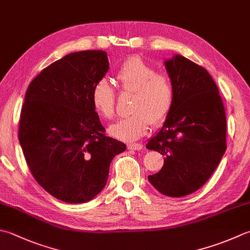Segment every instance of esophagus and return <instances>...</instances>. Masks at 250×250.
Here are the masks:
<instances>
[{"label":"esophagus","mask_w":250,"mask_h":250,"mask_svg":"<svg viewBox=\"0 0 250 250\" xmlns=\"http://www.w3.org/2000/svg\"><path fill=\"white\" fill-rule=\"evenodd\" d=\"M143 148V145L140 143H133V144H128V149H133V150H141Z\"/></svg>","instance_id":"1"}]
</instances>
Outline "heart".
Listing matches in <instances>:
<instances>
[{
    "instance_id": "obj_1",
    "label": "heart",
    "mask_w": 250,
    "mask_h": 250,
    "mask_svg": "<svg viewBox=\"0 0 250 250\" xmlns=\"http://www.w3.org/2000/svg\"><path fill=\"white\" fill-rule=\"evenodd\" d=\"M122 90L133 91V114L119 119L109 126V134L125 142L142 138L150 124L158 125L167 118L173 103V87L167 77L157 73L154 67L140 57H130L116 75ZM115 90L106 80L97 81L92 87L91 102L103 118L115 114Z\"/></svg>"
}]
</instances>
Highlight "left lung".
I'll use <instances>...</instances> for the list:
<instances>
[{"mask_svg": "<svg viewBox=\"0 0 250 250\" xmlns=\"http://www.w3.org/2000/svg\"><path fill=\"white\" fill-rule=\"evenodd\" d=\"M164 63L173 103L163 126L146 145L165 156L163 168L148 175V181L166 196L183 197L207 182L226 153V110L205 68L178 54Z\"/></svg>", "mask_w": 250, "mask_h": 250, "instance_id": "obj_1", "label": "left lung"}]
</instances>
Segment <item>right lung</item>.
Returning a JSON list of instances; mask_svg holds the SVG:
<instances>
[{
    "mask_svg": "<svg viewBox=\"0 0 250 250\" xmlns=\"http://www.w3.org/2000/svg\"><path fill=\"white\" fill-rule=\"evenodd\" d=\"M108 69L104 51L70 53L44 68L24 95L18 133L24 158L37 182L65 203L101 193L112 158L126 149L104 134L91 102Z\"/></svg>",
    "mask_w": 250,
    "mask_h": 250,
    "instance_id": "obj_1",
    "label": "right lung"
}]
</instances>
